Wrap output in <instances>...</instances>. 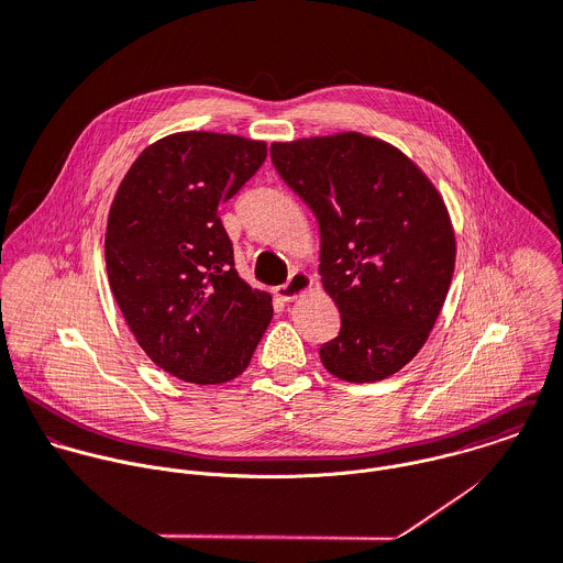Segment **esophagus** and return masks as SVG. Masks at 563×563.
<instances>
[{
	"mask_svg": "<svg viewBox=\"0 0 563 563\" xmlns=\"http://www.w3.org/2000/svg\"><path fill=\"white\" fill-rule=\"evenodd\" d=\"M311 287H313V278H311L309 274H305V272H294L285 285H278V287H276V296H278L280 300L289 302V300L302 296L305 291H309Z\"/></svg>",
	"mask_w": 563,
	"mask_h": 563,
	"instance_id": "obj_1",
	"label": "esophagus"
}]
</instances>
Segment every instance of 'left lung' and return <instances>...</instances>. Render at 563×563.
Instances as JSON below:
<instances>
[{"mask_svg":"<svg viewBox=\"0 0 563 563\" xmlns=\"http://www.w3.org/2000/svg\"><path fill=\"white\" fill-rule=\"evenodd\" d=\"M272 162L320 225L322 287L342 327L324 368L382 382L426 344L448 298L456 239L443 197L393 144L355 131L274 142Z\"/></svg>","mask_w":563,"mask_h":563,"instance_id":"8db88e82","label":"left lung"}]
</instances>
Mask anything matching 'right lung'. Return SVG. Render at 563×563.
<instances>
[{
    "label": "right lung",
    "mask_w": 563,
    "mask_h": 563,
    "mask_svg": "<svg viewBox=\"0 0 563 563\" xmlns=\"http://www.w3.org/2000/svg\"><path fill=\"white\" fill-rule=\"evenodd\" d=\"M265 142L181 131L146 146L107 219L113 298L142 351L190 384L239 377L272 320V296L234 269L219 208L261 168Z\"/></svg>",
    "instance_id": "add662e5"
}]
</instances>
